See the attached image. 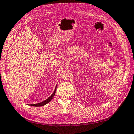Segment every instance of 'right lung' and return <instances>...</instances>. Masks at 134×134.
Wrapping results in <instances>:
<instances>
[{
    "instance_id": "1",
    "label": "right lung",
    "mask_w": 134,
    "mask_h": 134,
    "mask_svg": "<svg viewBox=\"0 0 134 134\" xmlns=\"http://www.w3.org/2000/svg\"><path fill=\"white\" fill-rule=\"evenodd\" d=\"M56 86L55 87V89L54 90V92L53 93V94L52 95H51L49 97H48V98H47V99H45V101H42L40 103H38V104H30L29 105H31V106H33V107H41V106H44V105H46L47 104H48V102H50L51 100H52V99L53 98L55 94V93H56Z\"/></svg>"
}]
</instances>
